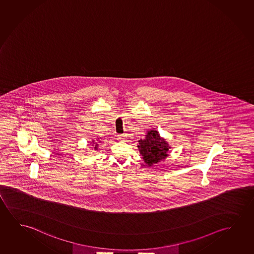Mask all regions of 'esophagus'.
I'll return each instance as SVG.
<instances>
[{"label":"esophagus","mask_w":254,"mask_h":254,"mask_svg":"<svg viewBox=\"0 0 254 254\" xmlns=\"http://www.w3.org/2000/svg\"><path fill=\"white\" fill-rule=\"evenodd\" d=\"M125 135H120V136H118V137L120 138V139H124L125 138Z\"/></svg>","instance_id":"esophagus-1"}]
</instances>
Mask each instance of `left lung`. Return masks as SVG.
I'll return each mask as SVG.
<instances>
[{
	"label": "left lung",
	"mask_w": 254,
	"mask_h": 254,
	"mask_svg": "<svg viewBox=\"0 0 254 254\" xmlns=\"http://www.w3.org/2000/svg\"><path fill=\"white\" fill-rule=\"evenodd\" d=\"M137 148L145 164L152 167L164 161L169 156L171 147L167 139L161 137L157 129L153 128L146 130L145 137L138 140Z\"/></svg>",
	"instance_id": "1"
}]
</instances>
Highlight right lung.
Instances as JSON below:
<instances>
[{
  "label": "right lung",
  "mask_w": 254,
  "mask_h": 254,
  "mask_svg": "<svg viewBox=\"0 0 254 254\" xmlns=\"http://www.w3.org/2000/svg\"><path fill=\"white\" fill-rule=\"evenodd\" d=\"M101 137H97L96 139H93L92 142H91V147L93 148L94 150H98V147H99V145H101Z\"/></svg>",
  "instance_id": "right-lung-1"
}]
</instances>
